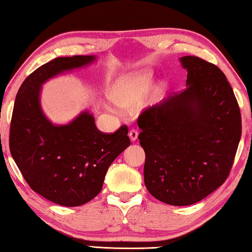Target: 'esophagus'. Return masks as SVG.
Instances as JSON below:
<instances>
[{
	"instance_id": "esophagus-1",
	"label": "esophagus",
	"mask_w": 252,
	"mask_h": 252,
	"mask_svg": "<svg viewBox=\"0 0 252 252\" xmlns=\"http://www.w3.org/2000/svg\"><path fill=\"white\" fill-rule=\"evenodd\" d=\"M129 139L134 142V141H136L137 140V138H138V132H137V130H135V129H131L130 131H129Z\"/></svg>"
}]
</instances>
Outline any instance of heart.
Wrapping results in <instances>:
<instances>
[{"mask_svg": "<svg viewBox=\"0 0 252 252\" xmlns=\"http://www.w3.org/2000/svg\"><path fill=\"white\" fill-rule=\"evenodd\" d=\"M151 81V71H138L122 75L111 89V101L121 108L138 106L148 91Z\"/></svg>", "mask_w": 252, "mask_h": 252, "instance_id": "obj_1", "label": "heart"}]
</instances>
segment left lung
<instances>
[{"label": "left lung", "mask_w": 252, "mask_h": 252, "mask_svg": "<svg viewBox=\"0 0 252 252\" xmlns=\"http://www.w3.org/2000/svg\"><path fill=\"white\" fill-rule=\"evenodd\" d=\"M185 90L149 107L138 118L146 154V188L157 200L187 206L224 183L241 137L240 110L226 75L193 56L179 59Z\"/></svg>", "instance_id": "left-lung-1"}]
</instances>
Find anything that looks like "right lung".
<instances>
[{"label":"right lung","mask_w":252,"mask_h":252,"mask_svg":"<svg viewBox=\"0 0 252 252\" xmlns=\"http://www.w3.org/2000/svg\"><path fill=\"white\" fill-rule=\"evenodd\" d=\"M95 56L58 57L35 70L14 103L9 150L28 185L61 206H80L101 192L107 169L130 145L128 128L104 134L89 110L67 124H54L42 111L47 81L96 63Z\"/></svg>","instance_id":"1"}]
</instances>
